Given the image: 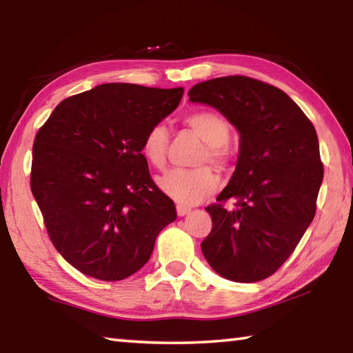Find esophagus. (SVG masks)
Segmentation results:
<instances>
[{"mask_svg":"<svg viewBox=\"0 0 353 353\" xmlns=\"http://www.w3.org/2000/svg\"><path fill=\"white\" fill-rule=\"evenodd\" d=\"M176 210H177L179 216H185V214H188L191 212V208L190 207H185V205H177Z\"/></svg>","mask_w":353,"mask_h":353,"instance_id":"obj_1","label":"esophagus"}]
</instances>
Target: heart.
<instances>
[{
    "instance_id": "b5f03b06",
    "label": "heart",
    "mask_w": 353,
    "mask_h": 353,
    "mask_svg": "<svg viewBox=\"0 0 353 353\" xmlns=\"http://www.w3.org/2000/svg\"><path fill=\"white\" fill-rule=\"evenodd\" d=\"M185 124L205 143L198 165L212 163L224 168L229 160L225 145L230 140V124L213 110H196L185 117ZM170 132L162 123L152 124L141 141V152L149 165L162 170L166 163ZM160 188L166 196L182 205H194L213 194L219 187V179L208 166L194 170H171L160 179Z\"/></svg>"
}]
</instances>
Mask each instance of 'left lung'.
<instances>
[{"label": "left lung", "instance_id": "obj_1", "mask_svg": "<svg viewBox=\"0 0 353 353\" xmlns=\"http://www.w3.org/2000/svg\"><path fill=\"white\" fill-rule=\"evenodd\" d=\"M240 132L234 176L205 207L212 232L202 254L219 276L252 283L272 276L294 252L316 213L324 177L314 126L294 101L248 76L216 77L188 92ZM227 200L234 209H225Z\"/></svg>", "mask_w": 353, "mask_h": 353}]
</instances>
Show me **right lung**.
Listing matches in <instances>:
<instances>
[{
    "instance_id": "right-lung-1",
    "label": "right lung",
    "mask_w": 353,
    "mask_h": 353,
    "mask_svg": "<svg viewBox=\"0 0 353 353\" xmlns=\"http://www.w3.org/2000/svg\"><path fill=\"white\" fill-rule=\"evenodd\" d=\"M182 94V87L103 83L63 99L35 135L31 191L54 248L85 276H132L176 219L174 202L149 174L141 141Z\"/></svg>"
}]
</instances>
